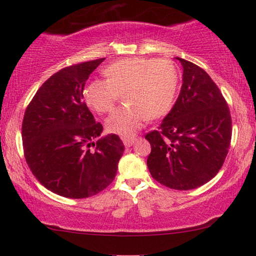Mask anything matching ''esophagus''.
<instances>
[{
  "label": "esophagus",
  "instance_id": "obj_1",
  "mask_svg": "<svg viewBox=\"0 0 256 256\" xmlns=\"http://www.w3.org/2000/svg\"><path fill=\"white\" fill-rule=\"evenodd\" d=\"M136 141L135 138H124V144L126 148H129V146H132L134 144V142Z\"/></svg>",
  "mask_w": 256,
  "mask_h": 256
}]
</instances>
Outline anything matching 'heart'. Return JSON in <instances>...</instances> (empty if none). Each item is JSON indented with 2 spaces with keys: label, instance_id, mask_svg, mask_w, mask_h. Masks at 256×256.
<instances>
[{
  "label": "heart",
  "instance_id": "1",
  "mask_svg": "<svg viewBox=\"0 0 256 256\" xmlns=\"http://www.w3.org/2000/svg\"><path fill=\"white\" fill-rule=\"evenodd\" d=\"M104 73L107 79L94 80L84 96L92 110L107 113L121 93H126L127 104L115 110L106 121L108 130L124 138L134 135L148 118H160L170 110L180 80L172 62L146 57L112 62Z\"/></svg>",
  "mask_w": 256,
  "mask_h": 256
}]
</instances>
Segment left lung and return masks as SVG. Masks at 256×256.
I'll use <instances>...</instances> for the list:
<instances>
[{
	"instance_id": "8db88e82",
	"label": "left lung",
	"mask_w": 256,
	"mask_h": 256,
	"mask_svg": "<svg viewBox=\"0 0 256 256\" xmlns=\"http://www.w3.org/2000/svg\"><path fill=\"white\" fill-rule=\"evenodd\" d=\"M183 85L158 130L146 135L152 152L146 166L154 180L174 190H192L222 166L232 138L230 108L204 70L176 57Z\"/></svg>"
}]
</instances>
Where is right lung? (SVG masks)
Wrapping results in <instances>:
<instances>
[{
    "mask_svg": "<svg viewBox=\"0 0 256 256\" xmlns=\"http://www.w3.org/2000/svg\"><path fill=\"white\" fill-rule=\"evenodd\" d=\"M104 58L68 66L51 76L28 106L22 124L24 156L48 190L80 199L114 180L124 146L118 135L100 138L102 124L84 102V87ZM94 149H92V146Z\"/></svg>",
    "mask_w": 256,
    "mask_h": 256,
    "instance_id": "add662e5",
    "label": "right lung"
}]
</instances>
